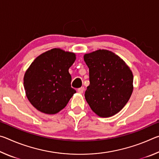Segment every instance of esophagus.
Wrapping results in <instances>:
<instances>
[{"label":"esophagus","instance_id":"1","mask_svg":"<svg viewBox=\"0 0 159 159\" xmlns=\"http://www.w3.org/2000/svg\"><path fill=\"white\" fill-rule=\"evenodd\" d=\"M84 90H85L84 87L79 88V89H78V92H79V93H80V94H82V93H83V91H84Z\"/></svg>","mask_w":159,"mask_h":159}]
</instances>
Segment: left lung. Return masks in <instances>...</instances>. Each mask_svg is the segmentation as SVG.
<instances>
[{
    "instance_id": "obj_1",
    "label": "left lung",
    "mask_w": 159,
    "mask_h": 159,
    "mask_svg": "<svg viewBox=\"0 0 159 159\" xmlns=\"http://www.w3.org/2000/svg\"><path fill=\"white\" fill-rule=\"evenodd\" d=\"M83 57L89 68L86 101L99 116H112L125 107L133 93V72L111 51L98 50L85 54Z\"/></svg>"
}]
</instances>
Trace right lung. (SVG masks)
I'll return each instance as SVG.
<instances>
[{"instance_id":"obj_1","label":"right lung","mask_w":159,"mask_h":159,"mask_svg":"<svg viewBox=\"0 0 159 159\" xmlns=\"http://www.w3.org/2000/svg\"><path fill=\"white\" fill-rule=\"evenodd\" d=\"M75 60V53L53 48L31 64L24 76V87L29 101L37 110L55 114L66 106L76 93L71 86L69 72Z\"/></svg>"}]
</instances>
